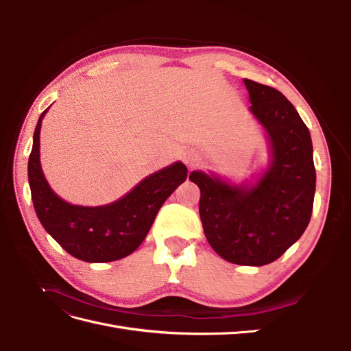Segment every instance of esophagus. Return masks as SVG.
<instances>
[{
  "instance_id": "esophagus-1",
  "label": "esophagus",
  "mask_w": 351,
  "mask_h": 351,
  "mask_svg": "<svg viewBox=\"0 0 351 351\" xmlns=\"http://www.w3.org/2000/svg\"><path fill=\"white\" fill-rule=\"evenodd\" d=\"M184 162L189 165V167H195L197 162H199V159H197V155L196 154H186L184 155Z\"/></svg>"
}]
</instances>
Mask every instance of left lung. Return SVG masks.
I'll list each match as a JSON object with an SVG mask.
<instances>
[{
  "instance_id": "obj_1",
  "label": "left lung",
  "mask_w": 351,
  "mask_h": 351,
  "mask_svg": "<svg viewBox=\"0 0 351 351\" xmlns=\"http://www.w3.org/2000/svg\"><path fill=\"white\" fill-rule=\"evenodd\" d=\"M250 111L268 133L272 161L253 187L230 186L193 171L200 189L199 215L205 236L231 263L262 267L300 239L313 209L316 171L309 129L284 95L244 79Z\"/></svg>"
}]
</instances>
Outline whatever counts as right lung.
Listing matches in <instances>:
<instances>
[{"label":"right lung","instance_id":"right-lung-1","mask_svg":"<svg viewBox=\"0 0 351 351\" xmlns=\"http://www.w3.org/2000/svg\"><path fill=\"white\" fill-rule=\"evenodd\" d=\"M47 111L38 120L27 165L32 200L40 224L80 261L112 262L129 256L145 240L167 197L186 180V165L176 162L146 177L114 204L97 208L70 205L52 192L39 162V133Z\"/></svg>","mask_w":351,"mask_h":351}]
</instances>
